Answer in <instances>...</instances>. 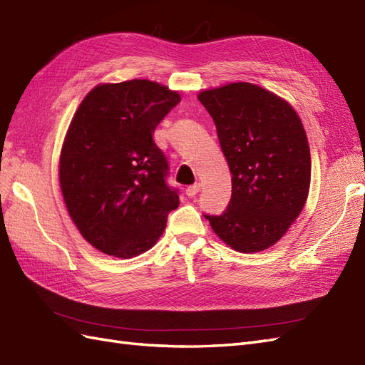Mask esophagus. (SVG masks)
<instances>
[{
  "label": "esophagus",
  "instance_id": "obj_1",
  "mask_svg": "<svg viewBox=\"0 0 365 365\" xmlns=\"http://www.w3.org/2000/svg\"><path fill=\"white\" fill-rule=\"evenodd\" d=\"M200 191V185L195 183V185H191L188 186V188L185 190V194L188 195V197H195V194H197Z\"/></svg>",
  "mask_w": 365,
  "mask_h": 365
}]
</instances>
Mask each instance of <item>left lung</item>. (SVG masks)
<instances>
[{"instance_id": "obj_1", "label": "left lung", "mask_w": 365, "mask_h": 365, "mask_svg": "<svg viewBox=\"0 0 365 365\" xmlns=\"http://www.w3.org/2000/svg\"><path fill=\"white\" fill-rule=\"evenodd\" d=\"M199 101L214 120L232 174L227 210L205 219L232 250H267L292 227L310 190L302 121L285 100L251 83L203 91Z\"/></svg>"}]
</instances>
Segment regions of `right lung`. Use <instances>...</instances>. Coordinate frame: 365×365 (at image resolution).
I'll use <instances>...</instances> for the list:
<instances>
[{
  "instance_id": "right-lung-1",
  "label": "right lung",
  "mask_w": 365,
  "mask_h": 365,
  "mask_svg": "<svg viewBox=\"0 0 365 365\" xmlns=\"http://www.w3.org/2000/svg\"><path fill=\"white\" fill-rule=\"evenodd\" d=\"M180 96L149 80L98 85L64 138L60 186L69 216L92 247L129 259L163 235L179 192L154 130Z\"/></svg>"
}]
</instances>
